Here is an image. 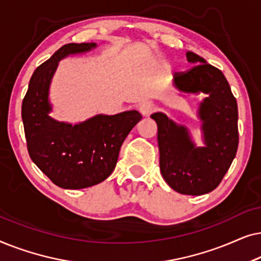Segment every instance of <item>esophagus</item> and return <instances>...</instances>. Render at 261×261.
<instances>
[{
  "label": "esophagus",
  "instance_id": "esophagus-1",
  "mask_svg": "<svg viewBox=\"0 0 261 261\" xmlns=\"http://www.w3.org/2000/svg\"><path fill=\"white\" fill-rule=\"evenodd\" d=\"M139 112H140L142 116H149L153 112H154V106L148 102L141 103V105L139 106Z\"/></svg>",
  "mask_w": 261,
  "mask_h": 261
}]
</instances>
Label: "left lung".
<instances>
[{
  "instance_id": "left-lung-1",
  "label": "left lung",
  "mask_w": 261,
  "mask_h": 261,
  "mask_svg": "<svg viewBox=\"0 0 261 261\" xmlns=\"http://www.w3.org/2000/svg\"><path fill=\"white\" fill-rule=\"evenodd\" d=\"M192 66L173 78V87L188 95L204 94L197 117L204 146H196L190 130L163 113L151 117L158 126L162 176L174 191L199 196L219 187L235 158L239 144L238 105L219 69L194 52H187Z\"/></svg>"
}]
</instances>
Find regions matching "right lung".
<instances>
[{
	"label": "right lung",
	"mask_w": 261,
	"mask_h": 261,
	"mask_svg": "<svg viewBox=\"0 0 261 261\" xmlns=\"http://www.w3.org/2000/svg\"><path fill=\"white\" fill-rule=\"evenodd\" d=\"M96 47V42L60 47L34 71L22 101L21 115L31 159L63 189H84L107 179L115 169L121 145L141 120L137 110L98 114L74 124L49 115V88L60 60Z\"/></svg>",
	"instance_id": "right-lung-1"
}]
</instances>
